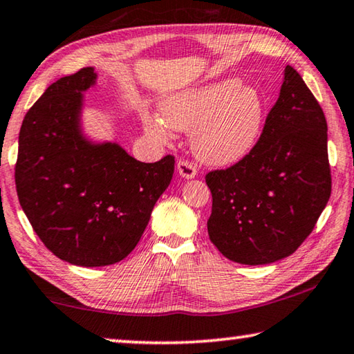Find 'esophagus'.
Returning <instances> with one entry per match:
<instances>
[{"mask_svg": "<svg viewBox=\"0 0 354 354\" xmlns=\"http://www.w3.org/2000/svg\"><path fill=\"white\" fill-rule=\"evenodd\" d=\"M178 173H179V176L190 179V178L197 176V168H195V165L190 160H179L178 162Z\"/></svg>", "mask_w": 354, "mask_h": 354, "instance_id": "1", "label": "esophagus"}]
</instances>
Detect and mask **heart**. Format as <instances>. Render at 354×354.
<instances>
[{"label":"heart","mask_w":354,"mask_h":354,"mask_svg":"<svg viewBox=\"0 0 354 354\" xmlns=\"http://www.w3.org/2000/svg\"><path fill=\"white\" fill-rule=\"evenodd\" d=\"M160 116L168 127L194 131V151L206 164L232 165L257 143L263 124V100L254 88L228 78L167 99L160 105ZM165 125L153 118L145 120L148 131L159 138L168 136Z\"/></svg>","instance_id":"b5f03b06"}]
</instances>
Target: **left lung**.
Wrapping results in <instances>:
<instances>
[{"instance_id":"left-lung-1","label":"left lung","mask_w":354,"mask_h":354,"mask_svg":"<svg viewBox=\"0 0 354 354\" xmlns=\"http://www.w3.org/2000/svg\"><path fill=\"white\" fill-rule=\"evenodd\" d=\"M211 243L228 260L268 265L296 252L330 197L328 124L318 100L285 67L277 102L249 154L206 175Z\"/></svg>"}]
</instances>
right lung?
Returning <instances> with one entry per match:
<instances>
[{"mask_svg":"<svg viewBox=\"0 0 354 354\" xmlns=\"http://www.w3.org/2000/svg\"><path fill=\"white\" fill-rule=\"evenodd\" d=\"M93 67L59 78L28 110L19 136L15 187L44 245L71 265L118 263L136 249L175 157L145 164L120 145H94L80 131Z\"/></svg>","mask_w":354,"mask_h":354,"instance_id":"1","label":"right lung"}]
</instances>
